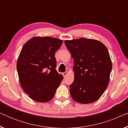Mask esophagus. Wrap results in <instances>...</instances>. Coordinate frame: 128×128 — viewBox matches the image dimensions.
<instances>
[{
	"label": "esophagus",
	"mask_w": 128,
	"mask_h": 128,
	"mask_svg": "<svg viewBox=\"0 0 128 128\" xmlns=\"http://www.w3.org/2000/svg\"><path fill=\"white\" fill-rule=\"evenodd\" d=\"M62 74H63V76H64V77H66V75L68 74V72H65L63 73Z\"/></svg>",
	"instance_id": "obj_1"
}]
</instances>
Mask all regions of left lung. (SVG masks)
<instances>
[{"label": "left lung", "mask_w": 128, "mask_h": 128, "mask_svg": "<svg viewBox=\"0 0 128 128\" xmlns=\"http://www.w3.org/2000/svg\"><path fill=\"white\" fill-rule=\"evenodd\" d=\"M64 44L74 61V78L69 86L72 98L81 104L95 102L110 81L112 62L107 48L97 40L84 38Z\"/></svg>", "instance_id": "8db88e82"}]
</instances>
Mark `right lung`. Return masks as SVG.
<instances>
[{
  "mask_svg": "<svg viewBox=\"0 0 128 128\" xmlns=\"http://www.w3.org/2000/svg\"><path fill=\"white\" fill-rule=\"evenodd\" d=\"M63 41L50 36L29 40L19 55L17 70L22 89L33 100L45 102L53 98L64 77L56 70L55 52Z\"/></svg>",
  "mask_w": 128,
  "mask_h": 128,
  "instance_id": "1",
  "label": "right lung"
}]
</instances>
